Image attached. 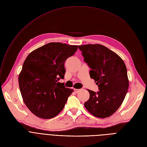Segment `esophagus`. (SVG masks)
<instances>
[{"mask_svg": "<svg viewBox=\"0 0 147 147\" xmlns=\"http://www.w3.org/2000/svg\"><path fill=\"white\" fill-rule=\"evenodd\" d=\"M81 90V89H76V88H74V91H75V93H78Z\"/></svg>", "mask_w": 147, "mask_h": 147, "instance_id": "1", "label": "esophagus"}]
</instances>
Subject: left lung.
<instances>
[{"mask_svg":"<svg viewBox=\"0 0 147 147\" xmlns=\"http://www.w3.org/2000/svg\"><path fill=\"white\" fill-rule=\"evenodd\" d=\"M78 48L99 90L97 93L88 90L90 98L84 106L95 117H109L120 108L127 93L126 66L120 56L103 45L87 44Z\"/></svg>","mask_w":147,"mask_h":147,"instance_id":"1","label":"left lung"}]
</instances>
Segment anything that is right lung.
I'll return each instance as SVG.
<instances>
[{"label":"right lung","mask_w":147,"mask_h":147,"mask_svg":"<svg viewBox=\"0 0 147 147\" xmlns=\"http://www.w3.org/2000/svg\"><path fill=\"white\" fill-rule=\"evenodd\" d=\"M77 50V45L51 42L28 55L18 82L24 103L36 116L49 119L63 109L73 90L59 81L65 77V62Z\"/></svg>","instance_id":"obj_1"}]
</instances>
